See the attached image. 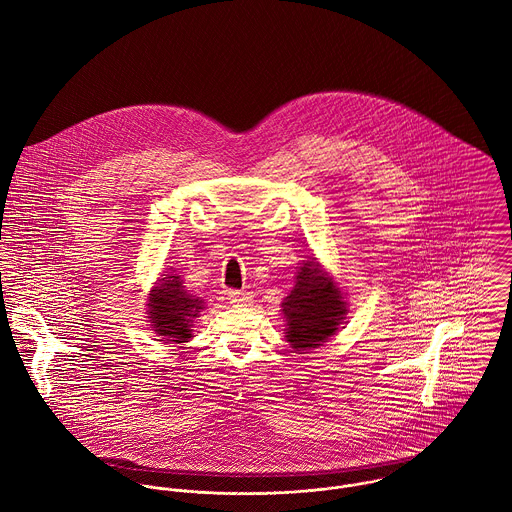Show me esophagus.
Here are the masks:
<instances>
[{
  "label": "esophagus",
  "mask_w": 512,
  "mask_h": 512,
  "mask_svg": "<svg viewBox=\"0 0 512 512\" xmlns=\"http://www.w3.org/2000/svg\"><path fill=\"white\" fill-rule=\"evenodd\" d=\"M229 301L237 307H245L251 303V295L245 291H229Z\"/></svg>",
  "instance_id": "34e87169"
}]
</instances>
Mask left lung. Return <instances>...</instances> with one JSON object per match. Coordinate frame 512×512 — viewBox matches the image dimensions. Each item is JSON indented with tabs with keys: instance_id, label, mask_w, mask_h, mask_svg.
Wrapping results in <instances>:
<instances>
[{
	"instance_id": "1",
	"label": "left lung",
	"mask_w": 512,
	"mask_h": 512,
	"mask_svg": "<svg viewBox=\"0 0 512 512\" xmlns=\"http://www.w3.org/2000/svg\"><path fill=\"white\" fill-rule=\"evenodd\" d=\"M283 315L287 321L285 337L291 347L311 351L339 331L347 303L333 279L311 259L299 267L297 283L283 301Z\"/></svg>"
}]
</instances>
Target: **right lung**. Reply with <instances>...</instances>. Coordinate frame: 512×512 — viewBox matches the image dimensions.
<instances>
[{
	"label": "right lung",
	"mask_w": 512,
	"mask_h": 512,
	"mask_svg": "<svg viewBox=\"0 0 512 512\" xmlns=\"http://www.w3.org/2000/svg\"><path fill=\"white\" fill-rule=\"evenodd\" d=\"M203 299L187 293L181 275H165L151 289L147 299V315L151 331H155L165 343H187L191 339L193 319L199 317Z\"/></svg>",
	"instance_id": "add662e5"
}]
</instances>
